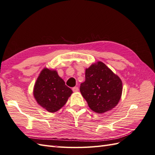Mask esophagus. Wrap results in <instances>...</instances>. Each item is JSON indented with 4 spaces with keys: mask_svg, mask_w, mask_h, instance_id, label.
Here are the masks:
<instances>
[{
    "mask_svg": "<svg viewBox=\"0 0 155 155\" xmlns=\"http://www.w3.org/2000/svg\"><path fill=\"white\" fill-rule=\"evenodd\" d=\"M72 91H73V92H77L79 91V88H78V87H73V88H72Z\"/></svg>",
    "mask_w": 155,
    "mask_h": 155,
    "instance_id": "1",
    "label": "esophagus"
}]
</instances>
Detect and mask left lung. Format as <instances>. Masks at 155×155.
Here are the masks:
<instances>
[{
    "label": "left lung",
    "instance_id": "obj_1",
    "mask_svg": "<svg viewBox=\"0 0 155 155\" xmlns=\"http://www.w3.org/2000/svg\"><path fill=\"white\" fill-rule=\"evenodd\" d=\"M122 90L121 79L101 61L86 68L85 81L80 86L88 107L98 114L114 109L121 99Z\"/></svg>",
    "mask_w": 155,
    "mask_h": 155
}]
</instances>
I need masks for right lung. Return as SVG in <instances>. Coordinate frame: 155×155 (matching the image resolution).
<instances>
[{
	"label": "right lung",
	"mask_w": 155,
	"mask_h": 155,
	"mask_svg": "<svg viewBox=\"0 0 155 155\" xmlns=\"http://www.w3.org/2000/svg\"><path fill=\"white\" fill-rule=\"evenodd\" d=\"M72 91L55 70L44 68L35 83L33 94L37 103L49 112H55L66 104Z\"/></svg>",
	"instance_id": "obj_1"
}]
</instances>
